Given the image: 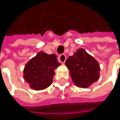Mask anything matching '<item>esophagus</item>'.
Instances as JSON below:
<instances>
[{
    "mask_svg": "<svg viewBox=\"0 0 120 120\" xmlns=\"http://www.w3.org/2000/svg\"><path fill=\"white\" fill-rule=\"evenodd\" d=\"M66 59H67V58H66V56L64 54H61L58 57V60L60 61L61 63H64L65 62Z\"/></svg>",
    "mask_w": 120,
    "mask_h": 120,
    "instance_id": "1",
    "label": "esophagus"
}]
</instances>
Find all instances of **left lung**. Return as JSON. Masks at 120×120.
Instances as JSON below:
<instances>
[{"instance_id": "8db88e82", "label": "left lung", "mask_w": 120, "mask_h": 120, "mask_svg": "<svg viewBox=\"0 0 120 120\" xmlns=\"http://www.w3.org/2000/svg\"><path fill=\"white\" fill-rule=\"evenodd\" d=\"M73 82L80 87H87L99 78V63L84 49H79L65 62Z\"/></svg>"}]
</instances>
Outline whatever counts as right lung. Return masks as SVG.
Returning a JSON list of instances; mask_svg holds the SVG:
<instances>
[{"instance_id":"right-lung-1","label":"right lung","mask_w":120,"mask_h":120,"mask_svg":"<svg viewBox=\"0 0 120 120\" xmlns=\"http://www.w3.org/2000/svg\"><path fill=\"white\" fill-rule=\"evenodd\" d=\"M60 64L56 54L49 55L40 51L26 64L24 79L32 89L44 90L51 85L55 75L54 70Z\"/></svg>"}]
</instances>
